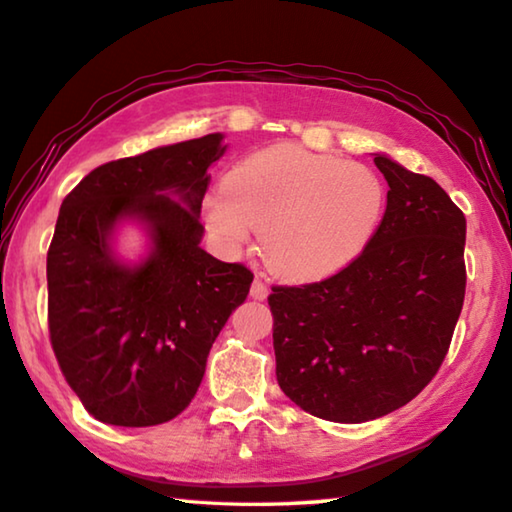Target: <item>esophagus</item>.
<instances>
[{"mask_svg": "<svg viewBox=\"0 0 512 512\" xmlns=\"http://www.w3.org/2000/svg\"><path fill=\"white\" fill-rule=\"evenodd\" d=\"M249 294H251V299H256V301H263L265 297H267V285L263 283V281H254L251 283V288H249Z\"/></svg>", "mask_w": 512, "mask_h": 512, "instance_id": "esophagus-1", "label": "esophagus"}]
</instances>
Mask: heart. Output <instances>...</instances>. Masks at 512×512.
<instances>
[{"label":"heart","instance_id":"heart-1","mask_svg":"<svg viewBox=\"0 0 512 512\" xmlns=\"http://www.w3.org/2000/svg\"><path fill=\"white\" fill-rule=\"evenodd\" d=\"M384 213V186L371 168L301 146L247 157L206 197V222L229 242L263 229V256L288 281H319L369 245Z\"/></svg>","mask_w":512,"mask_h":512}]
</instances>
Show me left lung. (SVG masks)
<instances>
[{
    "label": "left lung",
    "mask_w": 512,
    "mask_h": 512,
    "mask_svg": "<svg viewBox=\"0 0 512 512\" xmlns=\"http://www.w3.org/2000/svg\"><path fill=\"white\" fill-rule=\"evenodd\" d=\"M387 211L328 279L272 285L276 380L294 405L366 423L407 405L441 369L465 297V215L432 177L389 157Z\"/></svg>",
    "instance_id": "left-lung-1"
}]
</instances>
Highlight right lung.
<instances>
[{
	"label": "right lung",
	"mask_w": 512,
	"mask_h": 512,
	"mask_svg": "<svg viewBox=\"0 0 512 512\" xmlns=\"http://www.w3.org/2000/svg\"><path fill=\"white\" fill-rule=\"evenodd\" d=\"M220 141L215 132L107 161L62 200L47 251L49 339L67 384L101 423L150 427L182 414L215 337L247 299L249 267L200 247L206 170L222 157ZM125 214L146 221L156 245L134 271L106 242Z\"/></svg>",
	"instance_id": "right-lung-1"
}]
</instances>
